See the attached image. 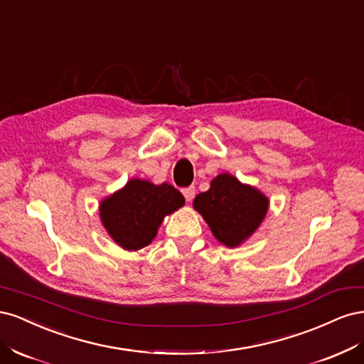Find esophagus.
I'll return each mask as SVG.
<instances>
[{
	"label": "esophagus",
	"mask_w": 364,
	"mask_h": 364,
	"mask_svg": "<svg viewBox=\"0 0 364 364\" xmlns=\"http://www.w3.org/2000/svg\"><path fill=\"white\" fill-rule=\"evenodd\" d=\"M182 194L186 199V202H191L194 199V194H196V188L194 186H186V188L182 190Z\"/></svg>",
	"instance_id": "esophagus-1"
}]
</instances>
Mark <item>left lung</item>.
<instances>
[{
  "label": "left lung",
  "mask_w": 364,
  "mask_h": 364,
  "mask_svg": "<svg viewBox=\"0 0 364 364\" xmlns=\"http://www.w3.org/2000/svg\"><path fill=\"white\" fill-rule=\"evenodd\" d=\"M214 237L228 247L246 241L267 214L269 199L259 190L241 183L232 174H218L211 188L193 202Z\"/></svg>",
  "instance_id": "left-lung-1"
}]
</instances>
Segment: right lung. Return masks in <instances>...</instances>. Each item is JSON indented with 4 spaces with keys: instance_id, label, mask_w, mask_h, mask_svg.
<instances>
[{
    "instance_id": "1",
    "label": "right lung",
    "mask_w": 364,
    "mask_h": 364,
    "mask_svg": "<svg viewBox=\"0 0 364 364\" xmlns=\"http://www.w3.org/2000/svg\"><path fill=\"white\" fill-rule=\"evenodd\" d=\"M183 203V196L173 185L130 179L124 188L100 203V218L118 246L138 250L156 237L164 217Z\"/></svg>"
}]
</instances>
